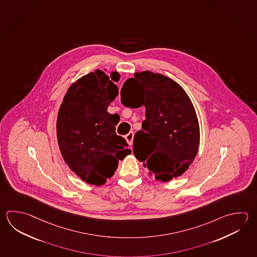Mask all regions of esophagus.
Wrapping results in <instances>:
<instances>
[{
	"label": "esophagus",
	"instance_id": "34e87169",
	"mask_svg": "<svg viewBox=\"0 0 257 257\" xmlns=\"http://www.w3.org/2000/svg\"><path fill=\"white\" fill-rule=\"evenodd\" d=\"M125 139L126 141H127V143H128L130 146H132V145H133V140H134V133H133V132L128 133L125 136Z\"/></svg>",
	"mask_w": 257,
	"mask_h": 257
}]
</instances>
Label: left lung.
<instances>
[{
	"label": "left lung",
	"mask_w": 257,
	"mask_h": 257,
	"mask_svg": "<svg viewBox=\"0 0 257 257\" xmlns=\"http://www.w3.org/2000/svg\"><path fill=\"white\" fill-rule=\"evenodd\" d=\"M126 107H146V120L134 139V154L150 175L169 182L194 162L200 143L194 105L177 82L150 71L135 73L121 90Z\"/></svg>",
	"instance_id": "left-lung-1"
}]
</instances>
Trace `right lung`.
Returning <instances> with one entry per match:
<instances>
[{
    "label": "right lung",
    "instance_id": "obj_1",
    "mask_svg": "<svg viewBox=\"0 0 257 257\" xmlns=\"http://www.w3.org/2000/svg\"><path fill=\"white\" fill-rule=\"evenodd\" d=\"M111 79L119 81L116 72ZM101 70L80 78L69 87L59 110L56 131L61 154L82 181L102 185L111 177L119 161L131 154L125 139L117 136V122L107 108L118 87Z\"/></svg>",
    "mask_w": 257,
    "mask_h": 257
}]
</instances>
